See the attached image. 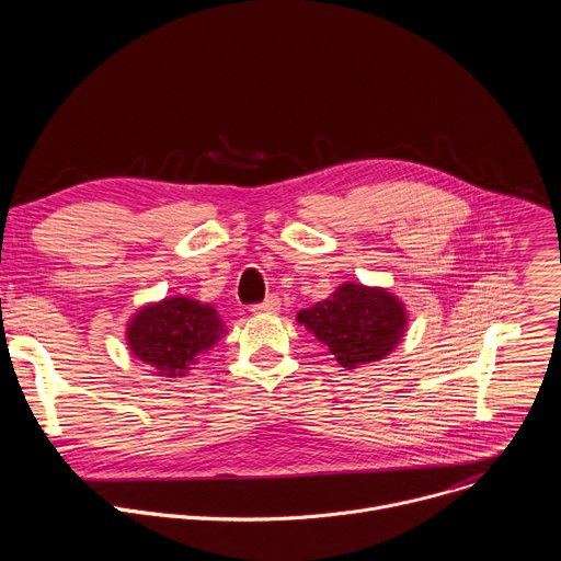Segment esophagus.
Returning <instances> with one entry per match:
<instances>
[{"label":"esophagus","mask_w":561,"mask_h":561,"mask_svg":"<svg viewBox=\"0 0 561 561\" xmlns=\"http://www.w3.org/2000/svg\"><path fill=\"white\" fill-rule=\"evenodd\" d=\"M279 306H282L279 297L277 295H268L262 304H255L251 310H253V314H273V312L279 310Z\"/></svg>","instance_id":"1"}]
</instances>
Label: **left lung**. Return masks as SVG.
Masks as SVG:
<instances>
[{"mask_svg":"<svg viewBox=\"0 0 561 561\" xmlns=\"http://www.w3.org/2000/svg\"><path fill=\"white\" fill-rule=\"evenodd\" d=\"M297 322L346 368L386 359L409 329L407 304L381 286L340 284L331 297L297 312Z\"/></svg>","mask_w":561,"mask_h":561,"instance_id":"obj_1","label":"left lung"}]
</instances>
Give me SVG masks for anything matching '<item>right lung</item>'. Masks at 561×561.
Returning <instances> with one entry per match:
<instances>
[{
    "mask_svg": "<svg viewBox=\"0 0 561 561\" xmlns=\"http://www.w3.org/2000/svg\"><path fill=\"white\" fill-rule=\"evenodd\" d=\"M224 335L215 306L184 295L148 301L126 322L130 355L167 379L186 377Z\"/></svg>",
    "mask_w": 561,
    "mask_h": 561,
    "instance_id": "add662e5",
    "label": "right lung"
}]
</instances>
